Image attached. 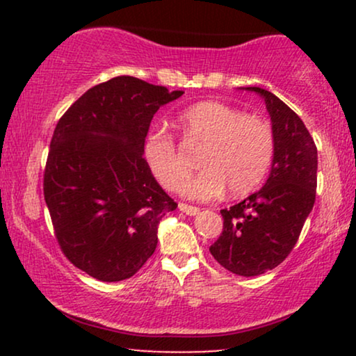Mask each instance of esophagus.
<instances>
[{"mask_svg": "<svg viewBox=\"0 0 356 356\" xmlns=\"http://www.w3.org/2000/svg\"><path fill=\"white\" fill-rule=\"evenodd\" d=\"M179 211L186 213V216H196V213L199 212V207L196 206H189V204H184V202H179Z\"/></svg>", "mask_w": 356, "mask_h": 356, "instance_id": "1", "label": "esophagus"}]
</instances>
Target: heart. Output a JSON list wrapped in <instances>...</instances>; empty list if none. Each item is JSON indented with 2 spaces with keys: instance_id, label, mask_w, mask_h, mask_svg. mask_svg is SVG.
Returning <instances> with one entry per match:
<instances>
[{
  "instance_id": "heart-1",
  "label": "heart",
  "mask_w": 356,
  "mask_h": 356,
  "mask_svg": "<svg viewBox=\"0 0 356 356\" xmlns=\"http://www.w3.org/2000/svg\"><path fill=\"white\" fill-rule=\"evenodd\" d=\"M177 124L184 144L202 149V170L184 185L191 163L172 134L154 131L144 143V159L165 189L177 191L182 184L184 196L206 201L220 196L225 188L228 196H246L266 179L275 154L274 129L266 118L207 100L184 110Z\"/></svg>"
}]
</instances>
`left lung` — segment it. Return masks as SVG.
<instances>
[{
	"label": "left lung",
	"instance_id": "8db88e82",
	"mask_svg": "<svg viewBox=\"0 0 356 356\" xmlns=\"http://www.w3.org/2000/svg\"><path fill=\"white\" fill-rule=\"evenodd\" d=\"M266 102L275 136V154L264 188L230 209L209 248L218 264L236 275L264 274L285 261L316 201L318 149L298 115L279 97L248 87Z\"/></svg>",
	"mask_w": 356,
	"mask_h": 356
}]
</instances>
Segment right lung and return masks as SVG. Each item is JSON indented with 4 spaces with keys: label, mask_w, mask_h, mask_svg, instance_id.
Returning <instances> with one entry per match:
<instances>
[{
    "label": "right lung",
    "mask_w": 356,
    "mask_h": 356,
    "mask_svg": "<svg viewBox=\"0 0 356 356\" xmlns=\"http://www.w3.org/2000/svg\"><path fill=\"white\" fill-rule=\"evenodd\" d=\"M181 90L118 76L65 111L48 150L43 196L66 259L102 282L133 277L157 248V223L178 204L144 154L155 111Z\"/></svg>",
    "instance_id": "obj_1"
}]
</instances>
